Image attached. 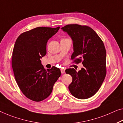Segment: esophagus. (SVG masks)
<instances>
[{
    "instance_id": "esophagus-1",
    "label": "esophagus",
    "mask_w": 123,
    "mask_h": 123,
    "mask_svg": "<svg viewBox=\"0 0 123 123\" xmlns=\"http://www.w3.org/2000/svg\"><path fill=\"white\" fill-rule=\"evenodd\" d=\"M61 73L62 74L65 73V69H61Z\"/></svg>"
}]
</instances>
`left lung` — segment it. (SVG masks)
<instances>
[{"label": "left lung", "mask_w": 123, "mask_h": 123, "mask_svg": "<svg viewBox=\"0 0 123 123\" xmlns=\"http://www.w3.org/2000/svg\"><path fill=\"white\" fill-rule=\"evenodd\" d=\"M73 41V63L82 62L84 67L65 70L73 77L69 89L73 96L87 99L96 94L106 75V50L103 41L94 30L86 25H67L62 28Z\"/></svg>", "instance_id": "obj_1"}]
</instances>
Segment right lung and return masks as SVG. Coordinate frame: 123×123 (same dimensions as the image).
<instances>
[{"label": "right lung", "mask_w": 123, "mask_h": 123, "mask_svg": "<svg viewBox=\"0 0 123 123\" xmlns=\"http://www.w3.org/2000/svg\"><path fill=\"white\" fill-rule=\"evenodd\" d=\"M59 28L36 27L22 33L15 43L11 58L15 78L23 94L32 101L47 98L61 75L55 67L46 70L40 60L47 53L48 40Z\"/></svg>", "instance_id": "1"}]
</instances>
